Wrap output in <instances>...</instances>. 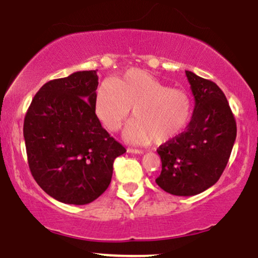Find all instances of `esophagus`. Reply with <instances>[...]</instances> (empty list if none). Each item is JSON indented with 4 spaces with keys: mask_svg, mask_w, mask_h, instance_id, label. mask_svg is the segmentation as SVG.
<instances>
[{
    "mask_svg": "<svg viewBox=\"0 0 258 258\" xmlns=\"http://www.w3.org/2000/svg\"><path fill=\"white\" fill-rule=\"evenodd\" d=\"M126 152L128 153H133V154H142L144 153V151L142 150H136V148H128V150H126Z\"/></svg>",
    "mask_w": 258,
    "mask_h": 258,
    "instance_id": "obj_1",
    "label": "esophagus"
}]
</instances>
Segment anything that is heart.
<instances>
[{"label":"heart","instance_id":"1","mask_svg":"<svg viewBox=\"0 0 258 258\" xmlns=\"http://www.w3.org/2000/svg\"><path fill=\"white\" fill-rule=\"evenodd\" d=\"M132 108L134 119L126 124L123 136L134 145L156 140H174L188 125L193 112L189 93L139 69L128 70L116 81H104L96 90V116L110 132H117Z\"/></svg>","mask_w":258,"mask_h":258}]
</instances>
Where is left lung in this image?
Wrapping results in <instances>:
<instances>
[{"label":"left lung","mask_w":258,"mask_h":258,"mask_svg":"<svg viewBox=\"0 0 258 258\" xmlns=\"http://www.w3.org/2000/svg\"><path fill=\"white\" fill-rule=\"evenodd\" d=\"M195 110L186 132L160 145L162 172L156 182L174 196H196L210 188L225 170L237 124L225 94L214 82L186 71Z\"/></svg>","instance_id":"8db88e82"}]
</instances>
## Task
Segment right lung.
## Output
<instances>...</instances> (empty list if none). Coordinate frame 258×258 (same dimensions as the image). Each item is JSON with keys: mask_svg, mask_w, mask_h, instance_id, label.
<instances>
[{"mask_svg": "<svg viewBox=\"0 0 258 258\" xmlns=\"http://www.w3.org/2000/svg\"><path fill=\"white\" fill-rule=\"evenodd\" d=\"M96 71H77L38 90L24 119L30 170L56 201L84 205L107 189L113 162L125 153L95 114Z\"/></svg>", "mask_w": 258, "mask_h": 258, "instance_id": "obj_1", "label": "right lung"}]
</instances>
